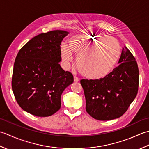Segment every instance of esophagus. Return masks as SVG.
<instances>
[{
    "label": "esophagus",
    "mask_w": 149,
    "mask_h": 149,
    "mask_svg": "<svg viewBox=\"0 0 149 149\" xmlns=\"http://www.w3.org/2000/svg\"><path fill=\"white\" fill-rule=\"evenodd\" d=\"M74 81L75 82H78V81H80V79L77 77H74Z\"/></svg>",
    "instance_id": "obj_1"
}]
</instances>
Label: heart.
Wrapping results in <instances>:
<instances>
[{
  "label": "heart",
  "mask_w": 149,
  "mask_h": 149,
  "mask_svg": "<svg viewBox=\"0 0 149 149\" xmlns=\"http://www.w3.org/2000/svg\"><path fill=\"white\" fill-rule=\"evenodd\" d=\"M69 44L60 46L61 58L67 66L77 54V64L84 77L99 80L110 72L120 58V45L116 38L107 35L78 34L69 39Z\"/></svg>",
  "instance_id": "b5f03b06"
}]
</instances>
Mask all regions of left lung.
<instances>
[{
	"label": "left lung",
	"instance_id": "1",
	"mask_svg": "<svg viewBox=\"0 0 149 149\" xmlns=\"http://www.w3.org/2000/svg\"><path fill=\"white\" fill-rule=\"evenodd\" d=\"M118 65L104 78L81 80L86 111L98 120L116 119L125 113L137 95L139 70L131 52L124 46Z\"/></svg>",
	"mask_w": 149,
	"mask_h": 149
}]
</instances>
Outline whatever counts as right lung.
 <instances>
[{"instance_id": "1", "label": "right lung", "mask_w": 149, "mask_h": 149, "mask_svg": "<svg viewBox=\"0 0 149 149\" xmlns=\"http://www.w3.org/2000/svg\"><path fill=\"white\" fill-rule=\"evenodd\" d=\"M69 32L54 30L31 39L18 53L13 67L12 90L24 111L39 117L53 115L61 107V95L74 81L63 70L60 45Z\"/></svg>"}]
</instances>
